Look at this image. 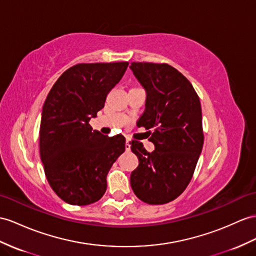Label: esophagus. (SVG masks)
<instances>
[{
    "mask_svg": "<svg viewBox=\"0 0 256 256\" xmlns=\"http://www.w3.org/2000/svg\"><path fill=\"white\" fill-rule=\"evenodd\" d=\"M124 148H126V151H129L130 148H132V144H130V140H126V144H124Z\"/></svg>",
    "mask_w": 256,
    "mask_h": 256,
    "instance_id": "obj_1",
    "label": "esophagus"
}]
</instances>
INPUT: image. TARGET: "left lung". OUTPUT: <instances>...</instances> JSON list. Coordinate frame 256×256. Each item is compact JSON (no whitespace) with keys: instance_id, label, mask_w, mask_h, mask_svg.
I'll use <instances>...</instances> for the list:
<instances>
[{"instance_id":"8db88e82","label":"left lung","mask_w":256,"mask_h":256,"mask_svg":"<svg viewBox=\"0 0 256 256\" xmlns=\"http://www.w3.org/2000/svg\"><path fill=\"white\" fill-rule=\"evenodd\" d=\"M130 70L146 92L136 126L153 130L150 141L155 146L148 153L141 142H130L139 160L130 184L141 201L165 204L184 191L202 152L200 98L190 81L170 65L134 62Z\"/></svg>"}]
</instances>
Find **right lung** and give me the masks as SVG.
<instances>
[{
    "instance_id": "obj_1",
    "label": "right lung",
    "mask_w": 256,
    "mask_h": 256,
    "mask_svg": "<svg viewBox=\"0 0 256 256\" xmlns=\"http://www.w3.org/2000/svg\"><path fill=\"white\" fill-rule=\"evenodd\" d=\"M129 63L77 64L60 74L43 104L40 158L48 182L72 205L98 201L106 176L124 151L122 134L108 136L90 126Z\"/></svg>"
}]
</instances>
